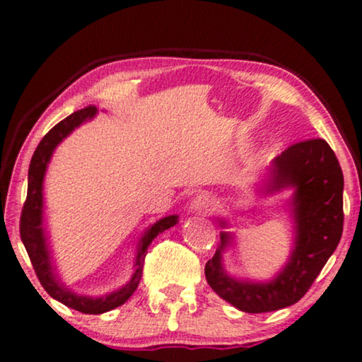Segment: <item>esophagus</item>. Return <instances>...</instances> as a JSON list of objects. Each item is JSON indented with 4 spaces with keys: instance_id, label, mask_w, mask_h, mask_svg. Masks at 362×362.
I'll use <instances>...</instances> for the list:
<instances>
[{
    "instance_id": "obj_1",
    "label": "esophagus",
    "mask_w": 362,
    "mask_h": 362,
    "mask_svg": "<svg viewBox=\"0 0 362 362\" xmlns=\"http://www.w3.org/2000/svg\"><path fill=\"white\" fill-rule=\"evenodd\" d=\"M212 209V197L209 194H197L191 202V211L196 214H207Z\"/></svg>"
}]
</instances>
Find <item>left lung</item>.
Returning a JSON list of instances; mask_svg holds the SVG:
<instances>
[{
    "label": "left lung",
    "mask_w": 362,
    "mask_h": 362,
    "mask_svg": "<svg viewBox=\"0 0 362 362\" xmlns=\"http://www.w3.org/2000/svg\"><path fill=\"white\" fill-rule=\"evenodd\" d=\"M293 189L291 214L295 242L290 259L270 281L237 280L222 264V252L232 242L222 232L216 254L206 264V280L222 300L245 313H267L291 306L320 275L343 234L344 177L331 146L321 138L295 143L272 163L262 191L275 194ZM226 227L227 222L221 221Z\"/></svg>",
    "instance_id": "8db88e82"
}]
</instances>
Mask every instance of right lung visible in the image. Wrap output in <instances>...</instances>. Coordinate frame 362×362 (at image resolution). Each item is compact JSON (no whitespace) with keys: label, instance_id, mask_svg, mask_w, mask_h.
I'll use <instances>...</instances> for the list:
<instances>
[{"label":"right lung","instance_id":"1","mask_svg":"<svg viewBox=\"0 0 362 362\" xmlns=\"http://www.w3.org/2000/svg\"><path fill=\"white\" fill-rule=\"evenodd\" d=\"M97 108L93 105H88L82 110L74 112L72 115L64 118L62 122H59L52 130H49L46 136L42 138L39 143L36 151L31 158V165H29L28 173V196L26 202L23 206L21 212V222H19V232H21V240L26 252L31 259V264L34 267L39 281L44 286V290L47 291L52 298L61 301L69 308H74L81 313L87 315H100L105 311H110L117 306L125 303L130 296L135 293L138 284L141 280L143 274V262H145L146 250L156 235H160L161 232L170 229L175 224H177V216H168L163 217L158 222H155L145 234H143L140 244L136 249V260H135V272H133L130 281L127 285H123L120 290L112 291V293L98 296H83L77 295L67 288L61 280L57 279L56 269H54L51 250H49L47 237L44 232V199H42V185H44V176H46V170L49 161L56 146L61 143L64 138L71 135L77 127H81L83 122L90 120L95 117Z\"/></svg>","mask_w":362,"mask_h":362}]
</instances>
